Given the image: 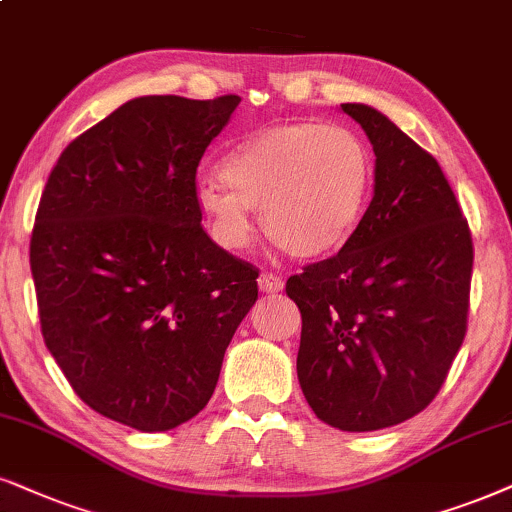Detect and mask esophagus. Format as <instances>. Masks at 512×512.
I'll use <instances>...</instances> for the list:
<instances>
[{"label": "esophagus", "mask_w": 512, "mask_h": 512, "mask_svg": "<svg viewBox=\"0 0 512 512\" xmlns=\"http://www.w3.org/2000/svg\"><path fill=\"white\" fill-rule=\"evenodd\" d=\"M257 283H260L262 293H281L283 290V278L274 274V271H264Z\"/></svg>", "instance_id": "esophagus-1"}]
</instances>
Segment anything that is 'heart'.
<instances>
[{
	"mask_svg": "<svg viewBox=\"0 0 512 512\" xmlns=\"http://www.w3.org/2000/svg\"><path fill=\"white\" fill-rule=\"evenodd\" d=\"M222 181L198 186V208L224 248L252 238L250 208L264 234L295 260L342 248L364 217L373 191V155L352 129L323 122H281L231 148Z\"/></svg>",
	"mask_w": 512,
	"mask_h": 512,
	"instance_id": "heart-1",
	"label": "heart"
}]
</instances>
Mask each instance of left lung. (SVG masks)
<instances>
[{
    "instance_id": "8db88e82",
    "label": "left lung",
    "mask_w": 512,
    "mask_h": 512,
    "mask_svg": "<svg viewBox=\"0 0 512 512\" xmlns=\"http://www.w3.org/2000/svg\"><path fill=\"white\" fill-rule=\"evenodd\" d=\"M342 111L375 153L373 200L338 255L286 293L302 316L297 378L323 423L371 432L437 397L468 331L472 236L442 167L364 103Z\"/></svg>"
}]
</instances>
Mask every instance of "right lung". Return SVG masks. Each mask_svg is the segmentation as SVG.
I'll return each mask as SVG.
<instances>
[{"label":"right lung","mask_w":512,"mask_h":512,"mask_svg":"<svg viewBox=\"0 0 512 512\" xmlns=\"http://www.w3.org/2000/svg\"><path fill=\"white\" fill-rule=\"evenodd\" d=\"M241 96H141L70 141L30 238L42 335L77 397L141 432L191 420L260 271L205 234L196 170Z\"/></svg>","instance_id":"add662e5"}]
</instances>
